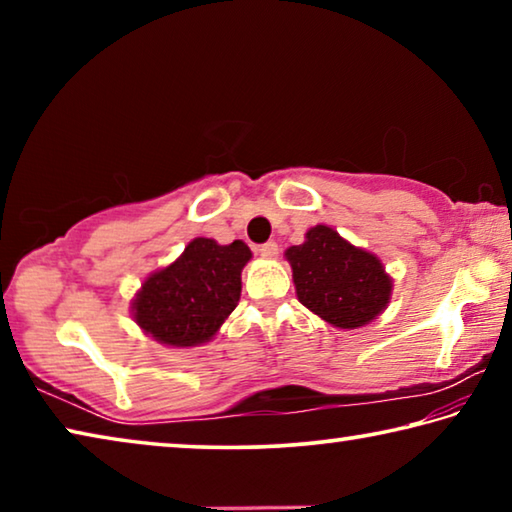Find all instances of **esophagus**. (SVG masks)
Masks as SVG:
<instances>
[{"label": "esophagus", "mask_w": 512, "mask_h": 512, "mask_svg": "<svg viewBox=\"0 0 512 512\" xmlns=\"http://www.w3.org/2000/svg\"><path fill=\"white\" fill-rule=\"evenodd\" d=\"M257 250H259V255H262L264 259H275L277 255H280V248H277L275 241H268V244H262Z\"/></svg>", "instance_id": "34e87169"}]
</instances>
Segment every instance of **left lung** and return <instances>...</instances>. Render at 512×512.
<instances>
[{"label":"left lung","mask_w":512,"mask_h":512,"mask_svg":"<svg viewBox=\"0 0 512 512\" xmlns=\"http://www.w3.org/2000/svg\"><path fill=\"white\" fill-rule=\"evenodd\" d=\"M296 296L325 323L357 329L391 302L393 280L377 255L352 246L339 232L316 225L305 244L287 248Z\"/></svg>","instance_id":"1"}]
</instances>
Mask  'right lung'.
<instances>
[{"instance_id":"right-lung-1","label":"right lung","mask_w":512,"mask_h":512,"mask_svg":"<svg viewBox=\"0 0 512 512\" xmlns=\"http://www.w3.org/2000/svg\"><path fill=\"white\" fill-rule=\"evenodd\" d=\"M253 257L244 241H189L176 262L146 277L133 300V318L171 348H194L219 332L241 296V268Z\"/></svg>"}]
</instances>
